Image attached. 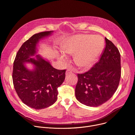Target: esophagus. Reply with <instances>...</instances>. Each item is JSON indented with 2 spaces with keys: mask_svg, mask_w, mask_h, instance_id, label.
<instances>
[{
  "mask_svg": "<svg viewBox=\"0 0 135 135\" xmlns=\"http://www.w3.org/2000/svg\"><path fill=\"white\" fill-rule=\"evenodd\" d=\"M73 73V70H71V69H67V70L66 71V75H69V74H70L71 73Z\"/></svg>",
  "mask_w": 135,
  "mask_h": 135,
  "instance_id": "esophagus-1",
  "label": "esophagus"
}]
</instances>
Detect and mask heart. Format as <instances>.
Wrapping results in <instances>:
<instances>
[{
	"label": "heart",
	"instance_id": "obj_1",
	"mask_svg": "<svg viewBox=\"0 0 135 135\" xmlns=\"http://www.w3.org/2000/svg\"><path fill=\"white\" fill-rule=\"evenodd\" d=\"M105 46L104 40L100 35L78 34L70 37L61 47L64 54H74V61L79 67H91L101 55ZM59 59H66L63 54L58 55Z\"/></svg>",
	"mask_w": 135,
	"mask_h": 135
}]
</instances>
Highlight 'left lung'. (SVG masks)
Returning <instances> with one entry per match:
<instances>
[{"label":"left lung","mask_w":135,"mask_h":135,"mask_svg":"<svg viewBox=\"0 0 135 135\" xmlns=\"http://www.w3.org/2000/svg\"><path fill=\"white\" fill-rule=\"evenodd\" d=\"M106 47L99 61L88 71L78 74L75 88L77 100L90 107H98L112 98L121 76L120 54L105 37Z\"/></svg>","instance_id":"obj_1"}]
</instances>
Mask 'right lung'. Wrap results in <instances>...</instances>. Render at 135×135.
Listing matches in <instances>:
<instances>
[{"instance_id": "add662e5", "label": "right lung", "mask_w": 135, "mask_h": 135, "mask_svg": "<svg viewBox=\"0 0 135 135\" xmlns=\"http://www.w3.org/2000/svg\"><path fill=\"white\" fill-rule=\"evenodd\" d=\"M53 31H44L33 35L24 42L16 54L13 62L12 80L14 88L24 104L36 109L48 107L57 100L58 88L65 78L66 70H57L50 62L36 55L40 40L50 36ZM27 63L34 65L29 70Z\"/></svg>"}]
</instances>
